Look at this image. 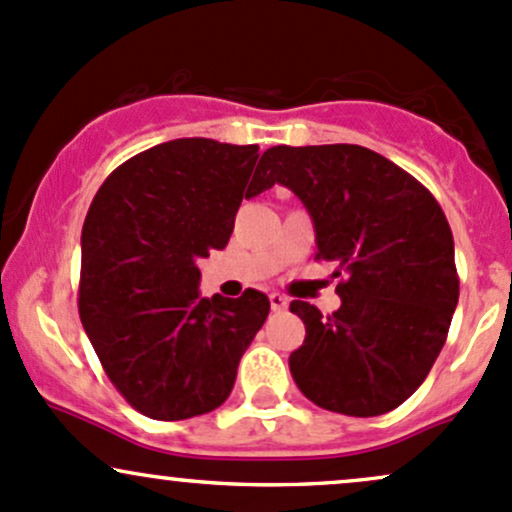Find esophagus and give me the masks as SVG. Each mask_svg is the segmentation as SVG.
Instances as JSON below:
<instances>
[{
  "label": "esophagus",
  "instance_id": "obj_1",
  "mask_svg": "<svg viewBox=\"0 0 512 512\" xmlns=\"http://www.w3.org/2000/svg\"><path fill=\"white\" fill-rule=\"evenodd\" d=\"M269 303H272V311H284L286 308V296H282V294H277V291H274V294H269Z\"/></svg>",
  "mask_w": 512,
  "mask_h": 512
}]
</instances>
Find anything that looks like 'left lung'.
Masks as SVG:
<instances>
[{"label":"left lung","instance_id":"obj_1","mask_svg":"<svg viewBox=\"0 0 512 512\" xmlns=\"http://www.w3.org/2000/svg\"><path fill=\"white\" fill-rule=\"evenodd\" d=\"M257 167L262 189L284 184L299 196L316 228V260L338 265V311L289 306L306 325V340L289 357L296 386L325 411H393L430 374L459 301L440 204L362 145H277Z\"/></svg>","mask_w":512,"mask_h":512}]
</instances>
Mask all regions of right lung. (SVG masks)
Returning a JSON list of instances; mask_svg holds the SVG:
<instances>
[{
  "instance_id": "1",
  "label": "right lung",
  "mask_w": 512,
  "mask_h": 512,
  "mask_svg": "<svg viewBox=\"0 0 512 512\" xmlns=\"http://www.w3.org/2000/svg\"><path fill=\"white\" fill-rule=\"evenodd\" d=\"M257 145L177 138L123 162L82 228L80 318L111 384L153 420L211 413L267 320L269 299L199 291L196 262L228 245L240 201L265 189Z\"/></svg>"
}]
</instances>
